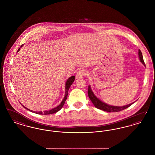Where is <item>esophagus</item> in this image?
Returning a JSON list of instances; mask_svg holds the SVG:
<instances>
[{
    "instance_id": "34e87169",
    "label": "esophagus",
    "mask_w": 155,
    "mask_h": 155,
    "mask_svg": "<svg viewBox=\"0 0 155 155\" xmlns=\"http://www.w3.org/2000/svg\"><path fill=\"white\" fill-rule=\"evenodd\" d=\"M85 74H86V71L84 70H83V69H81V70H78L77 71L75 77H76L77 78H81Z\"/></svg>"
}]
</instances>
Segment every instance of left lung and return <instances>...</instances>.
<instances>
[{
    "instance_id": "left-lung-1",
    "label": "left lung",
    "mask_w": 155,
    "mask_h": 155,
    "mask_svg": "<svg viewBox=\"0 0 155 155\" xmlns=\"http://www.w3.org/2000/svg\"><path fill=\"white\" fill-rule=\"evenodd\" d=\"M139 57L140 61L143 63V64L145 66V64L144 63L143 59V56L142 54V52L140 50H139ZM88 95L90 99V100L91 101V102L94 104V105L96 107V108L101 109L102 110L105 111H107V112H118L120 111L123 110L125 109L128 108V107H130L132 104L134 103L133 102L132 103H130L129 104H127L124 106H110L109 104H107L106 103H104L103 102L101 101L98 98L96 97V96L94 94L93 92L92 91L90 86H88Z\"/></svg>"
}]
</instances>
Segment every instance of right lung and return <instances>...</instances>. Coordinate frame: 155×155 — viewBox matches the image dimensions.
<instances>
[{"mask_svg":"<svg viewBox=\"0 0 155 155\" xmlns=\"http://www.w3.org/2000/svg\"><path fill=\"white\" fill-rule=\"evenodd\" d=\"M22 45H21V46H20V48L22 47ZM20 49V48H19V49H18L17 52H19ZM75 76H71V77H70V78L67 80V81H66V92H65L66 94H65V96H64V97L63 101L61 102V103H60L59 106H57L56 107L53 109L52 110H50L44 111V112H42V111H34L30 110V109H28L26 108L25 107H24V106H23V107H24V108H25L26 109L28 110L31 111H32V112H34V113H36V114H45V115H46V114H53V113H54L58 112V111L60 110L63 107L64 104L65 103V102H66V101L67 97L68 89L70 88V86L72 85V84L73 83V82H74V80H75Z\"/></svg>","mask_w":155,"mask_h":155,"instance_id":"1","label":"right lung"}]
</instances>
